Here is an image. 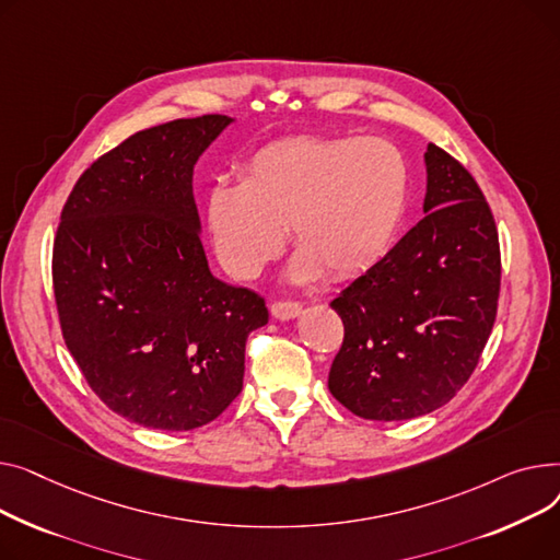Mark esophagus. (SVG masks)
Wrapping results in <instances>:
<instances>
[{
    "label": "esophagus",
    "mask_w": 560,
    "mask_h": 560,
    "mask_svg": "<svg viewBox=\"0 0 560 560\" xmlns=\"http://www.w3.org/2000/svg\"><path fill=\"white\" fill-rule=\"evenodd\" d=\"M301 312H303V305L295 301H273L271 303V314H273V318H280V320L301 316Z\"/></svg>",
    "instance_id": "34e87169"
}]
</instances>
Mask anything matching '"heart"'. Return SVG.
I'll return each mask as SVG.
<instances>
[{
	"instance_id": "obj_1",
	"label": "heart",
	"mask_w": 560,
	"mask_h": 560,
	"mask_svg": "<svg viewBox=\"0 0 560 560\" xmlns=\"http://www.w3.org/2000/svg\"><path fill=\"white\" fill-rule=\"evenodd\" d=\"M409 164L384 138L299 136L255 151L240 185H214L206 217L223 269L255 278L278 257L284 228L293 273L332 280L369 271L388 253L407 212Z\"/></svg>"
}]
</instances>
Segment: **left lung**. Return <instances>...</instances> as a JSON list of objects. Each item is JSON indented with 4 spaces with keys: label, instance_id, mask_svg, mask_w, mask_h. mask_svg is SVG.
I'll return each mask as SVG.
<instances>
[{
    "label": "left lung",
    "instance_id": "left-lung-1",
    "mask_svg": "<svg viewBox=\"0 0 560 560\" xmlns=\"http://www.w3.org/2000/svg\"><path fill=\"white\" fill-rule=\"evenodd\" d=\"M424 217L330 307L343 343L327 386L354 416L409 420L470 380L498 316L502 257L472 174L427 147Z\"/></svg>",
    "mask_w": 560,
    "mask_h": 560
}]
</instances>
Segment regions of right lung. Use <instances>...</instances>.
I'll list each match as a JSON object with an SVG mask.
<instances>
[{
  "instance_id": "add662e5",
  "label": "right lung",
  "mask_w": 560,
  "mask_h": 560,
  "mask_svg": "<svg viewBox=\"0 0 560 560\" xmlns=\"http://www.w3.org/2000/svg\"><path fill=\"white\" fill-rule=\"evenodd\" d=\"M230 124L174 119L96 158L62 206L51 278L62 339L110 411L151 430L212 422L244 384L259 293L217 280L191 174Z\"/></svg>"
}]
</instances>
